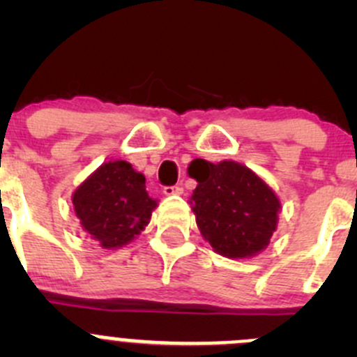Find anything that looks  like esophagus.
Returning <instances> with one entry per match:
<instances>
[{"mask_svg": "<svg viewBox=\"0 0 357 357\" xmlns=\"http://www.w3.org/2000/svg\"><path fill=\"white\" fill-rule=\"evenodd\" d=\"M162 192H164V195L165 197H174V195H181L183 193V188L179 185H174V186H165L164 190H162Z\"/></svg>", "mask_w": 357, "mask_h": 357, "instance_id": "1", "label": "esophagus"}]
</instances>
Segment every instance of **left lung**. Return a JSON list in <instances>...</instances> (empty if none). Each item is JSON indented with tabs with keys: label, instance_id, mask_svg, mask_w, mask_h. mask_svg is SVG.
I'll return each mask as SVG.
<instances>
[{
	"label": "left lung",
	"instance_id": "obj_1",
	"mask_svg": "<svg viewBox=\"0 0 357 357\" xmlns=\"http://www.w3.org/2000/svg\"><path fill=\"white\" fill-rule=\"evenodd\" d=\"M188 174L199 185L190 199L197 226L212 250L229 259H250L269 245L278 228L282 202L247 165L195 158Z\"/></svg>",
	"mask_w": 357,
	"mask_h": 357
}]
</instances>
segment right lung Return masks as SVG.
Masks as SVG:
<instances>
[{"mask_svg":"<svg viewBox=\"0 0 357 357\" xmlns=\"http://www.w3.org/2000/svg\"><path fill=\"white\" fill-rule=\"evenodd\" d=\"M72 205L84 235L114 250L149 226L158 200L149 195L145 176L129 162L109 160L74 190Z\"/></svg>","mask_w":357,"mask_h":357,"instance_id":"1","label":"right lung"}]
</instances>
